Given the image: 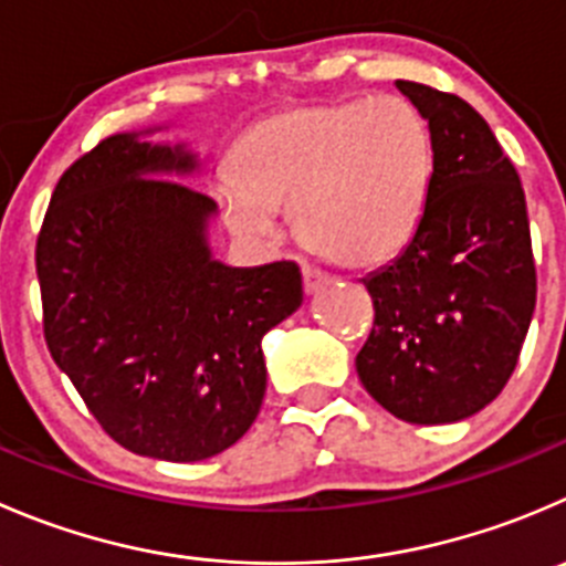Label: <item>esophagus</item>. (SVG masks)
<instances>
[{"instance_id":"obj_1","label":"esophagus","mask_w":566,"mask_h":566,"mask_svg":"<svg viewBox=\"0 0 566 566\" xmlns=\"http://www.w3.org/2000/svg\"><path fill=\"white\" fill-rule=\"evenodd\" d=\"M304 290L306 293H315L317 287H323V284L328 282V276L323 271H317V268H312V265H304Z\"/></svg>"}]
</instances>
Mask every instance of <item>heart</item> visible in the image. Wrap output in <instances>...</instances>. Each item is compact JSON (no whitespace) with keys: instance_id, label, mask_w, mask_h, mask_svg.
Instances as JSON below:
<instances>
[{"instance_id":"b5f03b06","label":"heart","mask_w":566,"mask_h":566,"mask_svg":"<svg viewBox=\"0 0 566 566\" xmlns=\"http://www.w3.org/2000/svg\"><path fill=\"white\" fill-rule=\"evenodd\" d=\"M429 179V124L409 98L384 93L298 104L251 126L221 199L234 232L268 238L290 207L304 249L365 268L411 238Z\"/></svg>"}]
</instances>
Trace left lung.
<instances>
[{
	"label": "left lung",
	"instance_id": "left-lung-1",
	"mask_svg": "<svg viewBox=\"0 0 566 566\" xmlns=\"http://www.w3.org/2000/svg\"><path fill=\"white\" fill-rule=\"evenodd\" d=\"M429 120L434 171L406 249L361 279L373 328L356 354L367 392L406 422L475 415L517 367L536 265L517 168L457 93L398 80Z\"/></svg>",
	"mask_w": 566,
	"mask_h": 566
}]
</instances>
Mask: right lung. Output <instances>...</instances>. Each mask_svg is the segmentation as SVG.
<instances>
[{"instance_id": "add662e5", "label": "right lung", "mask_w": 566, "mask_h": 566, "mask_svg": "<svg viewBox=\"0 0 566 566\" xmlns=\"http://www.w3.org/2000/svg\"><path fill=\"white\" fill-rule=\"evenodd\" d=\"M182 146L104 137L54 188L35 243L43 337L104 434L137 457L201 462L251 429L262 337L304 298L295 262L227 268L216 201Z\"/></svg>"}]
</instances>
